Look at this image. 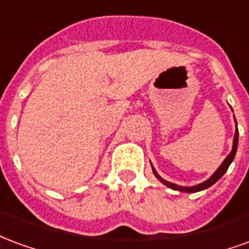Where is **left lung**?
<instances>
[{"mask_svg": "<svg viewBox=\"0 0 249 249\" xmlns=\"http://www.w3.org/2000/svg\"><path fill=\"white\" fill-rule=\"evenodd\" d=\"M236 126H237V124H236ZM237 141H239V130H237V128H236V133H235V139H233V146H232V151H231V153L227 156V159H225L224 161H223V164L220 165L219 169L216 171V172L211 176V178L207 180V181H204V183L198 184V185H195V187H180V185H176V184H172L169 183V181H165L164 178H161L159 175H157V172L155 171V168H153V173H155V176H156L161 183H164L167 187L172 188V189H176V191H181V192H198V191H203V189H207V188H209L211 185H213L217 180H219L223 175H224L225 172H227V169H228V167L231 165V162L233 161V159H235V155H236V149H237Z\"/></svg>", "mask_w": 249, "mask_h": 249, "instance_id": "left-lung-1", "label": "left lung"}]
</instances>
